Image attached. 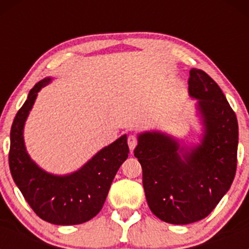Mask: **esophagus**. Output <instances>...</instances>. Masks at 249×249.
<instances>
[{"instance_id":"1","label":"esophagus","mask_w":249,"mask_h":249,"mask_svg":"<svg viewBox=\"0 0 249 249\" xmlns=\"http://www.w3.org/2000/svg\"><path fill=\"white\" fill-rule=\"evenodd\" d=\"M127 144H129L130 150L132 152V150L135 149V147H136V144H137V139L134 136V135H130V136L127 137Z\"/></svg>"}]
</instances>
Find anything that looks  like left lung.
Returning a JSON list of instances; mask_svg holds the SVG:
<instances>
[{
  "label": "left lung",
  "mask_w": 249,
  "mask_h": 249,
  "mask_svg": "<svg viewBox=\"0 0 249 249\" xmlns=\"http://www.w3.org/2000/svg\"><path fill=\"white\" fill-rule=\"evenodd\" d=\"M188 85L202 125L200 143L153 130L137 135L134 150L150 211L177 225L207 217L231 187L237 165V118L222 89L197 69L190 70Z\"/></svg>",
  "instance_id": "1"
}]
</instances>
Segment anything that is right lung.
<instances>
[{"label":"right lung","mask_w":249,"mask_h":249,"mask_svg":"<svg viewBox=\"0 0 249 249\" xmlns=\"http://www.w3.org/2000/svg\"><path fill=\"white\" fill-rule=\"evenodd\" d=\"M52 79L44 78L30 90L14 118L9 169L17 187L39 218L56 225L82 224L94 218L106 201L115 173L127 159V137L120 136L69 175H54L39 167L25 147L24 126L38 91Z\"/></svg>","instance_id":"obj_1"}]
</instances>
